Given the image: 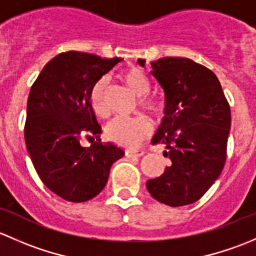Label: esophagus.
Returning a JSON list of instances; mask_svg holds the SVG:
<instances>
[{
  "label": "esophagus",
  "mask_w": 256,
  "mask_h": 256,
  "mask_svg": "<svg viewBox=\"0 0 256 256\" xmlns=\"http://www.w3.org/2000/svg\"><path fill=\"white\" fill-rule=\"evenodd\" d=\"M125 154L128 157H141L144 154V151L142 150H126Z\"/></svg>",
  "instance_id": "1"
}]
</instances>
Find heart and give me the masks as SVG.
Returning <instances> with one entry per match:
<instances>
[{"label": "heart", "instance_id": "b5f03b06", "mask_svg": "<svg viewBox=\"0 0 256 256\" xmlns=\"http://www.w3.org/2000/svg\"><path fill=\"white\" fill-rule=\"evenodd\" d=\"M122 82L135 92L138 98V104L151 114L154 118H160L164 115V102L160 98L148 95L152 82L144 69L138 66H128L120 73ZM106 80L98 79L92 85L89 92V104L95 115L100 118H106L109 115V106L106 100ZM152 124L146 116H135V118H116L108 124L105 128L106 138L114 144L124 147H136L151 134Z\"/></svg>", "mask_w": 256, "mask_h": 256}]
</instances>
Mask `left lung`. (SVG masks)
I'll use <instances>...</instances> for the list:
<instances>
[{"label": "left lung", "mask_w": 256, "mask_h": 256, "mask_svg": "<svg viewBox=\"0 0 256 256\" xmlns=\"http://www.w3.org/2000/svg\"><path fill=\"white\" fill-rule=\"evenodd\" d=\"M138 63L144 66V59ZM166 95V116L152 144H164L172 164L147 180L152 197L170 207L203 197L226 164L230 106L216 74L187 58L151 63Z\"/></svg>", "instance_id": "1"}]
</instances>
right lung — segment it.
Returning a JSON list of instances; mask_svg holds the SVG:
<instances>
[{
    "label": "right lung",
    "mask_w": 256,
    "mask_h": 256,
    "mask_svg": "<svg viewBox=\"0 0 256 256\" xmlns=\"http://www.w3.org/2000/svg\"><path fill=\"white\" fill-rule=\"evenodd\" d=\"M121 60L66 52L49 62L30 88L24 125L28 154L40 180L69 202L99 194L112 164L125 154L102 144V126L89 104L92 85ZM82 138H92L93 144L82 148Z\"/></svg>",
    "instance_id": "1"
}]
</instances>
